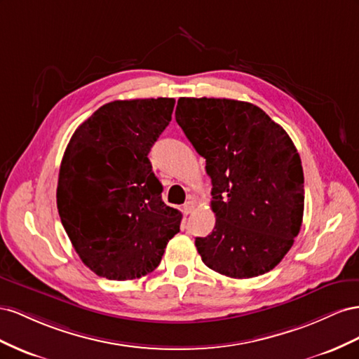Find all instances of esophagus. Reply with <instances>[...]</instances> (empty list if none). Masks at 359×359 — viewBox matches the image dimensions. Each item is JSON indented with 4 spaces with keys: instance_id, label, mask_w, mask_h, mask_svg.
<instances>
[{
    "instance_id": "obj_1",
    "label": "esophagus",
    "mask_w": 359,
    "mask_h": 359,
    "mask_svg": "<svg viewBox=\"0 0 359 359\" xmlns=\"http://www.w3.org/2000/svg\"><path fill=\"white\" fill-rule=\"evenodd\" d=\"M194 208H196V203H194L192 200H188L185 204H183L182 210H183V213H185V215H189V213H192Z\"/></svg>"
}]
</instances>
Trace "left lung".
Returning <instances> with one entry per match:
<instances>
[{"instance_id": "left-lung-1", "label": "left lung", "mask_w": 359, "mask_h": 359, "mask_svg": "<svg viewBox=\"0 0 359 359\" xmlns=\"http://www.w3.org/2000/svg\"><path fill=\"white\" fill-rule=\"evenodd\" d=\"M176 121L206 159L215 229L197 238L203 263L230 278L273 269L304 217L299 153L278 123L248 102L180 97Z\"/></svg>"}]
</instances>
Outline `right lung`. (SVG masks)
Returning a JSON list of instances; mask_svg holds the SVG:
<instances>
[{"label": "right lung", "mask_w": 359, "mask_h": 359, "mask_svg": "<svg viewBox=\"0 0 359 359\" xmlns=\"http://www.w3.org/2000/svg\"><path fill=\"white\" fill-rule=\"evenodd\" d=\"M172 97L114 100L75 130L60 165L57 208L96 275L135 280L158 268L182 213L162 201L147 158L171 121Z\"/></svg>", "instance_id": "1"}]
</instances>
